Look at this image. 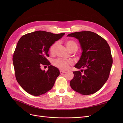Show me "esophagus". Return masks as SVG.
<instances>
[{
  "mask_svg": "<svg viewBox=\"0 0 123 123\" xmlns=\"http://www.w3.org/2000/svg\"><path fill=\"white\" fill-rule=\"evenodd\" d=\"M66 73L65 71H63V70H60V73L61 74H63V73Z\"/></svg>",
  "mask_w": 123,
  "mask_h": 123,
  "instance_id": "esophagus-1",
  "label": "esophagus"
}]
</instances>
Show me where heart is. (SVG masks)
Masks as SVG:
<instances>
[{
    "instance_id": "heart-1",
    "label": "heart",
    "mask_w": 123,
    "mask_h": 123,
    "mask_svg": "<svg viewBox=\"0 0 123 123\" xmlns=\"http://www.w3.org/2000/svg\"><path fill=\"white\" fill-rule=\"evenodd\" d=\"M67 47H68V49L72 52H76L78 49V44L77 43L73 40H68L66 42ZM58 45V42H55L53 44H52L50 47L49 51L50 53H54L55 50ZM53 64L54 66L59 69L62 70L67 69L69 67L72 65L73 62L70 60H65V59L58 58L56 59L53 61Z\"/></svg>"
}]
</instances>
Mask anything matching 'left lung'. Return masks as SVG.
<instances>
[{
    "label": "left lung",
    "mask_w": 123,
    "mask_h": 123,
    "mask_svg": "<svg viewBox=\"0 0 123 123\" xmlns=\"http://www.w3.org/2000/svg\"><path fill=\"white\" fill-rule=\"evenodd\" d=\"M68 36L78 39L83 50L80 58L75 65L81 72L74 71L70 81L73 90L83 95L93 94L98 91L108 79L113 59L106 40L91 31L76 32Z\"/></svg>",
    "instance_id": "obj_1"
}]
</instances>
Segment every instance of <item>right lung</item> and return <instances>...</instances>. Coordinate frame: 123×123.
<instances>
[{"instance_id": "1", "label": "right lung", "mask_w": 123, "mask_h": 123, "mask_svg": "<svg viewBox=\"0 0 123 123\" xmlns=\"http://www.w3.org/2000/svg\"><path fill=\"white\" fill-rule=\"evenodd\" d=\"M65 33L55 34L37 31L23 35L18 40L14 51L13 62L17 82L24 90L32 95L38 96L50 90L59 75L58 69L47 58L48 51L55 41ZM43 65H49L46 72Z\"/></svg>"}]
</instances>
